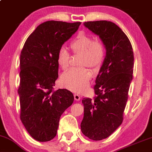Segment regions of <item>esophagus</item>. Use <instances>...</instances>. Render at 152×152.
<instances>
[{"instance_id": "esophagus-1", "label": "esophagus", "mask_w": 152, "mask_h": 152, "mask_svg": "<svg viewBox=\"0 0 152 152\" xmlns=\"http://www.w3.org/2000/svg\"><path fill=\"white\" fill-rule=\"evenodd\" d=\"M74 98L75 101H80V99H81V96L79 94H74Z\"/></svg>"}]
</instances>
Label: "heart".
<instances>
[{"label": "heart", "instance_id": "1", "mask_svg": "<svg viewBox=\"0 0 152 152\" xmlns=\"http://www.w3.org/2000/svg\"><path fill=\"white\" fill-rule=\"evenodd\" d=\"M70 48L74 53L82 54V65L98 68L104 62L105 47L99 40H94L93 37L80 33L72 42ZM70 54L66 48L62 46L57 54L58 64L63 70H66L70 63ZM93 72L87 67L72 68L62 75L61 84L74 92L81 93L89 86Z\"/></svg>", "mask_w": 152, "mask_h": 152}]
</instances>
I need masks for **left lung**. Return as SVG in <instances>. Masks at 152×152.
<instances>
[{
  "mask_svg": "<svg viewBox=\"0 0 152 152\" xmlns=\"http://www.w3.org/2000/svg\"><path fill=\"white\" fill-rule=\"evenodd\" d=\"M84 25L98 35L106 55L94 87L96 96L84 98L82 133L98 141L106 139L123 121L128 91L132 80L134 54L131 43L118 26L106 20L87 22Z\"/></svg>",
  "mask_w": 152,
  "mask_h": 152,
  "instance_id": "obj_1",
  "label": "left lung"
}]
</instances>
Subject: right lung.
Listing matches in <instances>:
<instances>
[{"instance_id": "add662e5", "label": "right lung", "mask_w": 152, "mask_h": 152, "mask_svg": "<svg viewBox=\"0 0 152 152\" xmlns=\"http://www.w3.org/2000/svg\"><path fill=\"white\" fill-rule=\"evenodd\" d=\"M81 22L47 21L29 35L20 54L18 89L20 119L34 139L48 142L57 134L60 118L72 104L66 89L53 91L58 77L59 48L78 29Z\"/></svg>"}]
</instances>
